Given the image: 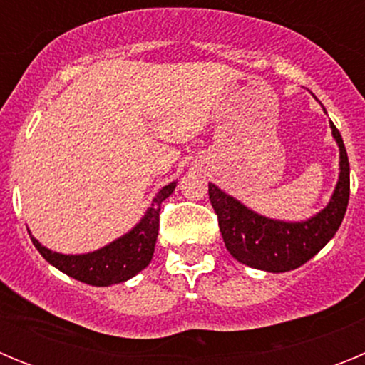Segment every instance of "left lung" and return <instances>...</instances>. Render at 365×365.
I'll use <instances>...</instances> for the list:
<instances>
[{"label":"left lung","mask_w":365,"mask_h":365,"mask_svg":"<svg viewBox=\"0 0 365 365\" xmlns=\"http://www.w3.org/2000/svg\"><path fill=\"white\" fill-rule=\"evenodd\" d=\"M329 124L340 148V175L327 206L312 217L305 221L265 217L212 182L208 185L225 247L240 263L267 272H289L307 263L334 237L349 202V159L340 131L333 122Z\"/></svg>","instance_id":"left-lung-1"}]
</instances>
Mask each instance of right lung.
<instances>
[{
	"label": "right lung",
	"mask_w": 365,
	"mask_h": 365,
	"mask_svg": "<svg viewBox=\"0 0 365 365\" xmlns=\"http://www.w3.org/2000/svg\"><path fill=\"white\" fill-rule=\"evenodd\" d=\"M175 186L177 182L173 180L160 188L143 219L128 234L120 235L118 240L111 241L95 252L60 254L43 247L34 235H31V240L38 248V252L49 261L51 265L78 282L95 287H109L128 282L150 265L157 235H159L160 205L164 199L172 195Z\"/></svg>",
	"instance_id": "obj_1"
}]
</instances>
